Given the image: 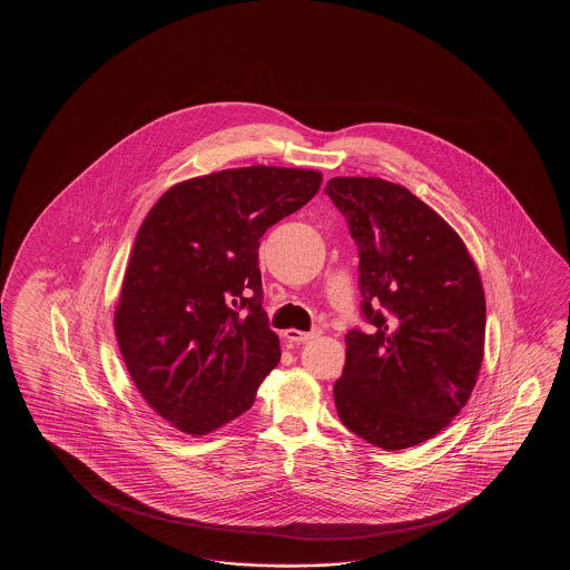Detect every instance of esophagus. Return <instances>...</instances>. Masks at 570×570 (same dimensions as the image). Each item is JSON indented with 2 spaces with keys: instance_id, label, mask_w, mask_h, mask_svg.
<instances>
[{
  "instance_id": "esophagus-1",
  "label": "esophagus",
  "mask_w": 570,
  "mask_h": 570,
  "mask_svg": "<svg viewBox=\"0 0 570 570\" xmlns=\"http://www.w3.org/2000/svg\"><path fill=\"white\" fill-rule=\"evenodd\" d=\"M322 334V330L320 327H315L312 332H302V330H287L285 332V338L289 340V342H295V344H303V342H309V340L317 338Z\"/></svg>"
}]
</instances>
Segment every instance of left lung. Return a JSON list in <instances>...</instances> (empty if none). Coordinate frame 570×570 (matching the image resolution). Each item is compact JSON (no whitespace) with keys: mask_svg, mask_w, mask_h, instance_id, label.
Returning a JSON list of instances; mask_svg holds the SVG:
<instances>
[{"mask_svg":"<svg viewBox=\"0 0 570 570\" xmlns=\"http://www.w3.org/2000/svg\"><path fill=\"white\" fill-rule=\"evenodd\" d=\"M327 197L358 248L364 320L334 383L342 424L379 449L436 436L473 393L484 291L461 236L422 199L376 177H334Z\"/></svg>","mask_w":570,"mask_h":570,"instance_id":"obj_1","label":"left lung"}]
</instances>
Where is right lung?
Wrapping results in <instances>:
<instances>
[{
    "instance_id": "1",
    "label": "right lung",
    "mask_w": 570,
    "mask_h": 570,
    "mask_svg": "<svg viewBox=\"0 0 570 570\" xmlns=\"http://www.w3.org/2000/svg\"><path fill=\"white\" fill-rule=\"evenodd\" d=\"M320 183L317 170L265 165L195 177L173 185L136 234L116 338L146 403L185 434L206 436L250 410L279 364L258 246Z\"/></svg>"
}]
</instances>
